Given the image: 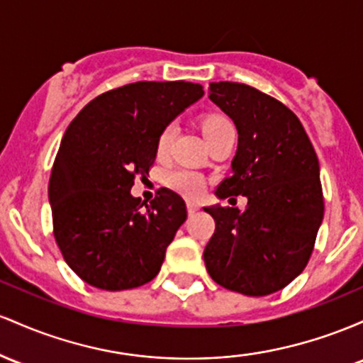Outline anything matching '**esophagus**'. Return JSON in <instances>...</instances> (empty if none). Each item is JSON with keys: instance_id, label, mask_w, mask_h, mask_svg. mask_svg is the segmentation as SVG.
Returning <instances> with one entry per match:
<instances>
[{"instance_id": "obj_1", "label": "esophagus", "mask_w": 363, "mask_h": 363, "mask_svg": "<svg viewBox=\"0 0 363 363\" xmlns=\"http://www.w3.org/2000/svg\"><path fill=\"white\" fill-rule=\"evenodd\" d=\"M199 209H201V206H199V203H195V202H186V211H189L190 216L197 213Z\"/></svg>"}]
</instances>
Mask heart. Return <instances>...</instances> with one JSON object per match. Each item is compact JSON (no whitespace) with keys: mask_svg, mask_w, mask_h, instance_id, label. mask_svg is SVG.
<instances>
[{"mask_svg":"<svg viewBox=\"0 0 363 363\" xmlns=\"http://www.w3.org/2000/svg\"><path fill=\"white\" fill-rule=\"evenodd\" d=\"M201 130L202 135L207 140V144L216 140V138L223 137L225 133L235 132L233 123L228 120L226 116L223 115H206L201 120ZM174 133H177V127L173 123L166 125L162 128L160 138H157V152L164 154L168 147L171 145V140H173ZM168 185L174 192L185 195V197H197L199 194L202 192L203 189V178L197 171L192 169H173L168 173Z\"/></svg>","mask_w":363,"mask_h":363,"instance_id":"heart-1","label":"heart"}]
</instances>
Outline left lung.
Segmentation results:
<instances>
[{
  "mask_svg": "<svg viewBox=\"0 0 363 363\" xmlns=\"http://www.w3.org/2000/svg\"><path fill=\"white\" fill-rule=\"evenodd\" d=\"M209 99L233 120L238 149L219 199L247 207H203L216 230L203 250L216 283L248 296L283 290L307 266L324 216L319 160L291 109L238 82H213Z\"/></svg>",
  "mask_w": 363,
  "mask_h": 363,
  "instance_id": "1",
  "label": "left lung"
}]
</instances>
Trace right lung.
Returning a JSON list of instances; mask_svg holds the SVG:
<instances>
[{
  "mask_svg": "<svg viewBox=\"0 0 363 363\" xmlns=\"http://www.w3.org/2000/svg\"><path fill=\"white\" fill-rule=\"evenodd\" d=\"M203 96L202 85L135 82L92 99L68 125L50 178L52 233L70 269L91 286L121 291L157 276L186 219L173 190L144 207L132 197L162 128Z\"/></svg>",
  "mask_w": 363,
  "mask_h": 363,
  "instance_id": "add662e5",
  "label": "right lung"
}]
</instances>
